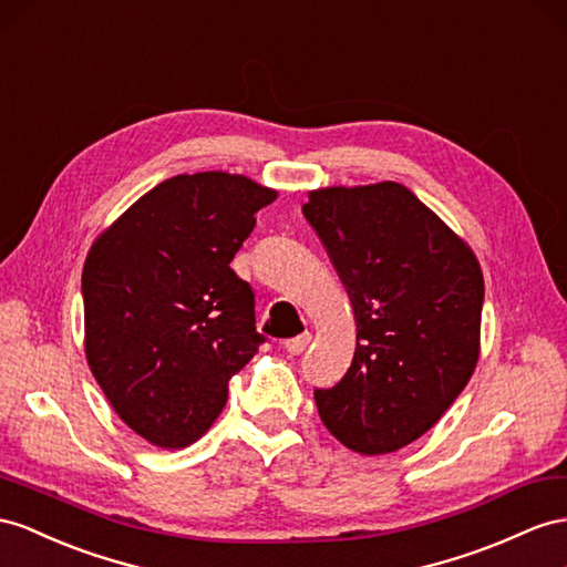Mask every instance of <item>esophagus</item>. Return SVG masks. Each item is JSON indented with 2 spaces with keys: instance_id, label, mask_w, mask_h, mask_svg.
Instances as JSON below:
<instances>
[{
  "instance_id": "esophagus-1",
  "label": "esophagus",
  "mask_w": 567,
  "mask_h": 567,
  "mask_svg": "<svg viewBox=\"0 0 567 567\" xmlns=\"http://www.w3.org/2000/svg\"><path fill=\"white\" fill-rule=\"evenodd\" d=\"M309 344H311V332H303V336H297L292 340H287L285 342V350L289 354H303V352H307Z\"/></svg>"
}]
</instances>
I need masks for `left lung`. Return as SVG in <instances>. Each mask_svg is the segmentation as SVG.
<instances>
[{"instance_id":"1","label":"left lung","mask_w":567,"mask_h":567,"mask_svg":"<svg viewBox=\"0 0 567 567\" xmlns=\"http://www.w3.org/2000/svg\"><path fill=\"white\" fill-rule=\"evenodd\" d=\"M303 217L321 237L357 318L352 367L313 390L321 422L361 455L424 435L470 383L484 275L472 249L408 186H330Z\"/></svg>"}]
</instances>
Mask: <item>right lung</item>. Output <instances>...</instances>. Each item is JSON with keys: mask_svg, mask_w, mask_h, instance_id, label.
<instances>
[{"mask_svg": "<svg viewBox=\"0 0 567 567\" xmlns=\"http://www.w3.org/2000/svg\"><path fill=\"white\" fill-rule=\"evenodd\" d=\"M275 196L241 174H179L91 246L85 357L122 422L157 447L198 441L266 342L254 289L229 264Z\"/></svg>", "mask_w": 567, "mask_h": 567, "instance_id": "add662e5", "label": "right lung"}]
</instances>
